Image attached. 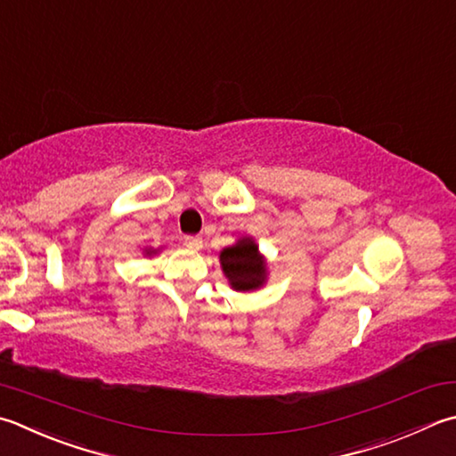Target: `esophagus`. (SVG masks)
<instances>
[{"label": "esophagus", "instance_id": "1", "mask_svg": "<svg viewBox=\"0 0 456 456\" xmlns=\"http://www.w3.org/2000/svg\"><path fill=\"white\" fill-rule=\"evenodd\" d=\"M184 246L191 248V250H200L202 248V238L200 236H184Z\"/></svg>", "mask_w": 456, "mask_h": 456}]
</instances>
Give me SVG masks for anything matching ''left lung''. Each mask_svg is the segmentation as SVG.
<instances>
[{"mask_svg": "<svg viewBox=\"0 0 456 456\" xmlns=\"http://www.w3.org/2000/svg\"><path fill=\"white\" fill-rule=\"evenodd\" d=\"M220 262L234 289L248 291L260 288L264 283L265 265L252 240H240L236 246L226 248L220 254Z\"/></svg>", "mask_w": 456, "mask_h": 456, "instance_id": "left-lung-1", "label": "left lung"}]
</instances>
